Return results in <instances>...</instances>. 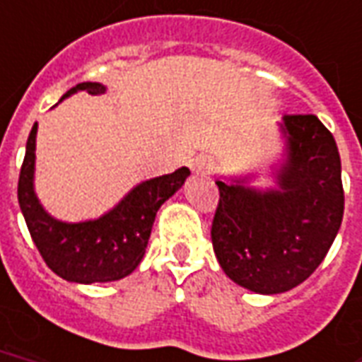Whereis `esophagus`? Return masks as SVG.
<instances>
[{"label":"esophagus","instance_id":"obj_1","mask_svg":"<svg viewBox=\"0 0 362 362\" xmlns=\"http://www.w3.org/2000/svg\"><path fill=\"white\" fill-rule=\"evenodd\" d=\"M192 170L195 175H211L214 170V161L212 159H206V157H199L192 163Z\"/></svg>","mask_w":362,"mask_h":362}]
</instances>
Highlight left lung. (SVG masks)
<instances>
[{
  "label": "left lung",
  "mask_w": 362,
  "mask_h": 362,
  "mask_svg": "<svg viewBox=\"0 0 362 362\" xmlns=\"http://www.w3.org/2000/svg\"><path fill=\"white\" fill-rule=\"evenodd\" d=\"M285 159L277 187L250 180H216L220 201L212 247L233 283L258 294H279L315 272L334 243L344 216L341 163L332 132L317 115H285Z\"/></svg>",
  "instance_id": "1"
}]
</instances>
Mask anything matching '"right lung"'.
<instances>
[{
  "instance_id": "right-lung-1",
  "label": "right lung",
  "mask_w": 362,
  "mask_h": 362,
  "mask_svg": "<svg viewBox=\"0 0 362 362\" xmlns=\"http://www.w3.org/2000/svg\"><path fill=\"white\" fill-rule=\"evenodd\" d=\"M77 90L104 95L100 83L85 81L71 87L60 100ZM34 123L26 142V156L18 176V205L35 247L52 272L70 283H110L127 277L146 255L151 226L159 206L173 197L189 176V169L157 176L132 187L106 214L85 222H60L41 206L34 192L35 169Z\"/></svg>"
}]
</instances>
